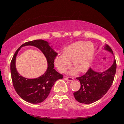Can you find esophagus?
I'll return each instance as SVG.
<instances>
[{
  "label": "esophagus",
  "instance_id": "esophagus-1",
  "mask_svg": "<svg viewBox=\"0 0 124 124\" xmlns=\"http://www.w3.org/2000/svg\"><path fill=\"white\" fill-rule=\"evenodd\" d=\"M65 79H66V80H68V81H69V82H71V81H72L73 80V78H72V77H67V78H65Z\"/></svg>",
  "mask_w": 124,
  "mask_h": 124
}]
</instances>
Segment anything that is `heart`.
Masks as SVG:
<instances>
[{
	"label": "heart",
	"instance_id": "heart-1",
	"mask_svg": "<svg viewBox=\"0 0 124 124\" xmlns=\"http://www.w3.org/2000/svg\"><path fill=\"white\" fill-rule=\"evenodd\" d=\"M94 47L90 42L78 41L67 46L62 55H58L54 60L55 66L60 73H63L70 68L72 62L75 68L69 71L70 75L86 70L93 60Z\"/></svg>",
	"mask_w": 124,
	"mask_h": 124
}]
</instances>
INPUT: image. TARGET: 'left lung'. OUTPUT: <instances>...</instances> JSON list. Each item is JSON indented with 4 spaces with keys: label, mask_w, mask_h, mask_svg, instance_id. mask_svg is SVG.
<instances>
[{
    "label": "left lung",
    "mask_w": 124,
    "mask_h": 124,
    "mask_svg": "<svg viewBox=\"0 0 124 124\" xmlns=\"http://www.w3.org/2000/svg\"><path fill=\"white\" fill-rule=\"evenodd\" d=\"M104 49L113 55L111 48L108 45H105ZM116 69L114 58L111 66L106 70L98 72L90 68L86 74L77 78L81 86L79 90L73 93L75 99L80 103L91 104L103 97L112 85Z\"/></svg>",
    "instance_id": "left-lung-1"
}]
</instances>
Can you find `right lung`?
<instances>
[{
	"mask_svg": "<svg viewBox=\"0 0 124 124\" xmlns=\"http://www.w3.org/2000/svg\"><path fill=\"white\" fill-rule=\"evenodd\" d=\"M49 44L47 41L42 39L25 42L16 51L11 61L10 72L14 88L18 96L28 103L38 104L44 101L49 95L55 82L63 78V75L54 69V59L58 54ZM28 45L38 48L44 54L47 61L46 72L35 79H28L22 77L17 72L15 66V59L18 51L23 46Z\"/></svg>",
	"mask_w": 124,
	"mask_h": 124,
	"instance_id": "add662e5",
	"label": "right lung"
}]
</instances>
